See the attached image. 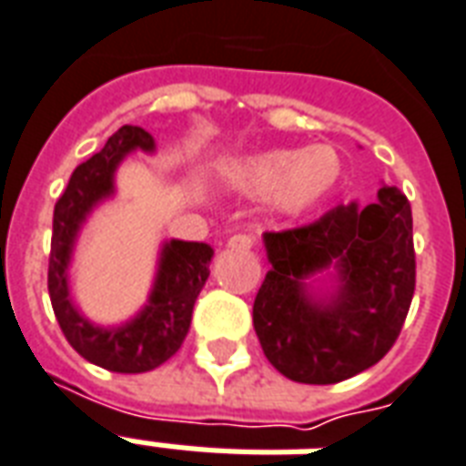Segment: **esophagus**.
I'll return each instance as SVG.
<instances>
[{
  "label": "esophagus",
  "mask_w": 466,
  "mask_h": 466,
  "mask_svg": "<svg viewBox=\"0 0 466 466\" xmlns=\"http://www.w3.org/2000/svg\"><path fill=\"white\" fill-rule=\"evenodd\" d=\"M227 247L237 248V251H248V248H254V237L251 234H234L232 239L227 241Z\"/></svg>",
  "instance_id": "obj_1"
}]
</instances>
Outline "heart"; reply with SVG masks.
I'll return each instance as SVG.
<instances>
[{"label": "heart", "instance_id": "obj_1", "mask_svg": "<svg viewBox=\"0 0 466 466\" xmlns=\"http://www.w3.org/2000/svg\"><path fill=\"white\" fill-rule=\"evenodd\" d=\"M227 183L247 195H268L280 215H300L325 200L342 177L332 147L271 148L227 166Z\"/></svg>", "mask_w": 466, "mask_h": 466}]
</instances>
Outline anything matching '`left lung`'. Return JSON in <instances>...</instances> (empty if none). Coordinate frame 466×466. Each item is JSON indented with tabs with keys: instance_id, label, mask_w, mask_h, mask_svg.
<instances>
[{
	"instance_id": "8db88e82",
	"label": "left lung",
	"mask_w": 466,
	"mask_h": 466,
	"mask_svg": "<svg viewBox=\"0 0 466 466\" xmlns=\"http://www.w3.org/2000/svg\"><path fill=\"white\" fill-rule=\"evenodd\" d=\"M271 271L254 300L266 360L298 383H337L374 367L399 339L415 290L410 202L383 186L379 200L337 205L296 229L264 234ZM336 268L315 299L304 279Z\"/></svg>"
}]
</instances>
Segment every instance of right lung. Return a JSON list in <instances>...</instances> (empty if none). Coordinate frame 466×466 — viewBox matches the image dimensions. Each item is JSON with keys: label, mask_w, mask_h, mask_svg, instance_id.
I'll use <instances>...</instances> for the list:
<instances>
[{"label": "right lung", "mask_w": 466, "mask_h": 466, "mask_svg": "<svg viewBox=\"0 0 466 466\" xmlns=\"http://www.w3.org/2000/svg\"><path fill=\"white\" fill-rule=\"evenodd\" d=\"M154 151V138L141 127L124 124L106 138L105 148L80 163L53 209L48 293L70 347L92 364L116 374H144L168 361L186 339L193 305L209 276L212 247L202 241L170 239L163 244L158 273L148 303L119 328H97L70 300L67 266L77 232L99 200L115 193V170L131 151Z\"/></svg>", "instance_id": "obj_1"}]
</instances>
